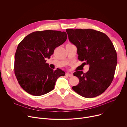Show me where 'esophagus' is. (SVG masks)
I'll list each match as a JSON object with an SVG mask.
<instances>
[{
  "label": "esophagus",
  "mask_w": 127,
  "mask_h": 127,
  "mask_svg": "<svg viewBox=\"0 0 127 127\" xmlns=\"http://www.w3.org/2000/svg\"><path fill=\"white\" fill-rule=\"evenodd\" d=\"M66 75L67 76H68L69 77H72V76H73V74H71V73H66Z\"/></svg>",
  "instance_id": "esophagus-1"
}]
</instances>
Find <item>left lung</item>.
Here are the masks:
<instances>
[{
	"label": "left lung",
	"instance_id": "obj_1",
	"mask_svg": "<svg viewBox=\"0 0 127 127\" xmlns=\"http://www.w3.org/2000/svg\"><path fill=\"white\" fill-rule=\"evenodd\" d=\"M66 31L70 42L77 48L78 59L89 65L86 73L78 71L73 73L79 83L72 89L86 98L99 95L112 82L117 66V52L112 41L105 33L92 29Z\"/></svg>",
	"mask_w": 127,
	"mask_h": 127
}]
</instances>
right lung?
Segmentation results:
<instances>
[{
  "label": "right lung",
  "mask_w": 127,
  "mask_h": 127,
  "mask_svg": "<svg viewBox=\"0 0 127 127\" xmlns=\"http://www.w3.org/2000/svg\"><path fill=\"white\" fill-rule=\"evenodd\" d=\"M66 32L46 30L32 32L20 43L14 56V73L22 88L28 94L40 96L54 88L65 72L54 71L46 63L56 48L66 40Z\"/></svg>",
  "instance_id": "right-lung-1"
}]
</instances>
